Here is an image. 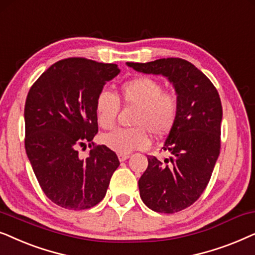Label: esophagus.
Returning a JSON list of instances; mask_svg holds the SVG:
<instances>
[{
  "label": "esophagus",
  "instance_id": "obj_1",
  "mask_svg": "<svg viewBox=\"0 0 255 255\" xmlns=\"http://www.w3.org/2000/svg\"><path fill=\"white\" fill-rule=\"evenodd\" d=\"M129 156L130 154H118V157L120 159V162H124L127 158H129Z\"/></svg>",
  "mask_w": 255,
  "mask_h": 255
}]
</instances>
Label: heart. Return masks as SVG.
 <instances>
[{
	"instance_id": "obj_1",
	"label": "heart",
	"mask_w": 255,
	"mask_h": 255,
	"mask_svg": "<svg viewBox=\"0 0 255 255\" xmlns=\"http://www.w3.org/2000/svg\"><path fill=\"white\" fill-rule=\"evenodd\" d=\"M119 98L128 106L137 108L131 128H119L103 136L104 144L119 154H129L150 143L149 133L164 136L177 121L181 101L177 92L164 90L161 81L151 77H136L125 81L119 96L101 91L96 99V115L103 129H112L120 110Z\"/></svg>"
}]
</instances>
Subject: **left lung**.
I'll return each instance as SVG.
<instances>
[{
    "label": "left lung",
    "instance_id": "1",
    "mask_svg": "<svg viewBox=\"0 0 255 255\" xmlns=\"http://www.w3.org/2000/svg\"><path fill=\"white\" fill-rule=\"evenodd\" d=\"M127 65L138 72L167 77L179 97L177 121L162 148L171 156L164 162L149 156L138 189L152 211H182L201 197L219 156L223 108L218 91L202 71L182 58Z\"/></svg>",
    "mask_w": 255,
    "mask_h": 255
}]
</instances>
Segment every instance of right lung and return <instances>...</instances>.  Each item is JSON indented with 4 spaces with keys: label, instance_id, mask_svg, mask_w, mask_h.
Returning <instances> with one entry per match:
<instances>
[{
    "label": "right lung",
    "instance_id": "add662e5",
    "mask_svg": "<svg viewBox=\"0 0 255 255\" xmlns=\"http://www.w3.org/2000/svg\"><path fill=\"white\" fill-rule=\"evenodd\" d=\"M119 72L117 64L62 59L42 73L26 97V155L43 192L64 209L100 203L120 164L113 150L92 142L98 133L96 99ZM86 141L91 150L81 159L77 147Z\"/></svg>",
    "mask_w": 255,
    "mask_h": 255
}]
</instances>
